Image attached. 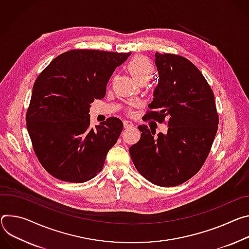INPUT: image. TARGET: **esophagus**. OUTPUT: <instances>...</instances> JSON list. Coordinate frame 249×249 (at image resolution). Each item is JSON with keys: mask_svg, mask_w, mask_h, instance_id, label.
Instances as JSON below:
<instances>
[{"mask_svg": "<svg viewBox=\"0 0 249 249\" xmlns=\"http://www.w3.org/2000/svg\"><path fill=\"white\" fill-rule=\"evenodd\" d=\"M134 126V124L130 121H124V128H129V127H132Z\"/></svg>", "mask_w": 249, "mask_h": 249, "instance_id": "esophagus-1", "label": "esophagus"}]
</instances>
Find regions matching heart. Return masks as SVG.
I'll use <instances>...</instances> for the list:
<instances>
[{
    "label": "heart",
    "mask_w": 249,
    "mask_h": 249,
    "mask_svg": "<svg viewBox=\"0 0 249 249\" xmlns=\"http://www.w3.org/2000/svg\"><path fill=\"white\" fill-rule=\"evenodd\" d=\"M128 72L133 80L139 83L141 81H148L153 74V65L145 56H135L127 66ZM129 114H132V109H129Z\"/></svg>",
    "instance_id": "heart-1"
}]
</instances>
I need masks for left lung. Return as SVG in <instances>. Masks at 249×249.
Returning a JSON list of instances; mask_svg holds the SVG:
<instances>
[{
	"label": "left lung",
	"mask_w": 249,
	"mask_h": 249,
	"mask_svg": "<svg viewBox=\"0 0 249 249\" xmlns=\"http://www.w3.org/2000/svg\"><path fill=\"white\" fill-rule=\"evenodd\" d=\"M158 84L152 110L146 120L162 123L164 134L147 125H139L142 136L129 147L136 170L154 185L173 187L194 176L207 159L215 133L218 116L213 93L201 71L176 54L155 53Z\"/></svg>",
	"instance_id": "8db88e82"
}]
</instances>
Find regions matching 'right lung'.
<instances>
[{"label": "right lung", "instance_id": "1", "mask_svg": "<svg viewBox=\"0 0 249 249\" xmlns=\"http://www.w3.org/2000/svg\"><path fill=\"white\" fill-rule=\"evenodd\" d=\"M131 52L74 49L39 74L26 113V127L44 169L65 182L83 183L102 171L123 122L108 118L90 126V107L106 95L107 82Z\"/></svg>", "mask_w": 249, "mask_h": 249}]
</instances>
